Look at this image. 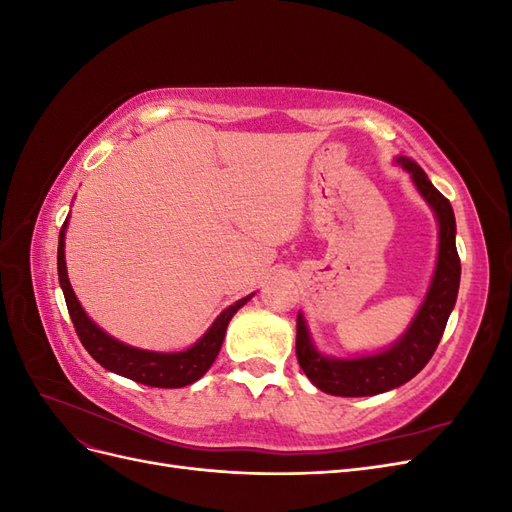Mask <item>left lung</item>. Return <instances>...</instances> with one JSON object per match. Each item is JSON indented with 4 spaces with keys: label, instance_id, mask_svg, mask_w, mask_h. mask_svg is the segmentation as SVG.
<instances>
[{
    "label": "left lung",
    "instance_id": "obj_1",
    "mask_svg": "<svg viewBox=\"0 0 512 512\" xmlns=\"http://www.w3.org/2000/svg\"><path fill=\"white\" fill-rule=\"evenodd\" d=\"M397 164L404 166L416 183L418 192L431 205L438 215L440 224V250L438 267L433 273L427 297L412 320L410 329L399 342L374 356H361V359H329L309 342L305 320L297 316V361L305 376L316 384L320 391L339 397H367L384 391L397 389V386L412 380L436 352L442 333L446 329L448 316H451L461 277V262L455 245V213L448 198L442 196L433 183L423 173V168L408 158H397Z\"/></svg>",
    "mask_w": 512,
    "mask_h": 512
}]
</instances>
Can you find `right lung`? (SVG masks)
<instances>
[{
    "mask_svg": "<svg viewBox=\"0 0 512 512\" xmlns=\"http://www.w3.org/2000/svg\"><path fill=\"white\" fill-rule=\"evenodd\" d=\"M64 237H66V222L59 230V245H57L59 284H61V290H64L68 314L72 318L76 335H79L85 350L94 356L102 367H106L108 371H115L119 376H126L134 382L158 386V389H181V386H188L207 374V369L213 365L215 356H218L222 348L230 318L237 314L239 307H243L247 301H250V297L239 299L235 305L224 309V312L218 316V320L213 322V327L205 333V337L190 350L170 352V354L138 350L117 342V339H113L111 335H106L83 312L81 303L74 297V290L70 286L68 273H66Z\"/></svg>",
    "mask_w": 512,
    "mask_h": 512,
    "instance_id": "obj_1",
    "label": "right lung"
}]
</instances>
